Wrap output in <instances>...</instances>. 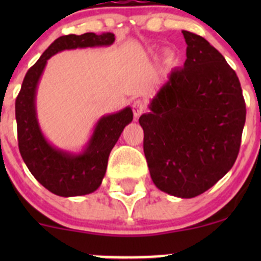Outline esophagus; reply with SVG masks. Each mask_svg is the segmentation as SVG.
Instances as JSON below:
<instances>
[{
    "instance_id": "obj_1",
    "label": "esophagus",
    "mask_w": 261,
    "mask_h": 261,
    "mask_svg": "<svg viewBox=\"0 0 261 261\" xmlns=\"http://www.w3.org/2000/svg\"><path fill=\"white\" fill-rule=\"evenodd\" d=\"M146 110V106L145 103H144L143 101H140V99H138V101L134 102L133 105V112H134V116H135V118H139L141 115L145 112Z\"/></svg>"
}]
</instances>
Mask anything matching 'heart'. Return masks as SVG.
Listing matches in <instances>:
<instances>
[{
    "label": "heart",
    "mask_w": 261,
    "mask_h": 261,
    "mask_svg": "<svg viewBox=\"0 0 261 261\" xmlns=\"http://www.w3.org/2000/svg\"><path fill=\"white\" fill-rule=\"evenodd\" d=\"M168 58H169V59L172 60L173 58H174V54H173V53H168Z\"/></svg>",
    "instance_id": "1"
}]
</instances>
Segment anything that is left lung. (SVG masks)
<instances>
[{"label": "left lung", "mask_w": 261, "mask_h": 261, "mask_svg": "<svg viewBox=\"0 0 261 261\" xmlns=\"http://www.w3.org/2000/svg\"><path fill=\"white\" fill-rule=\"evenodd\" d=\"M187 59L139 118L150 175L160 191L193 198L232 168L246 106L240 81L217 49L183 30Z\"/></svg>", "instance_id": "1"}]
</instances>
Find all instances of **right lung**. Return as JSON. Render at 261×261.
I'll use <instances>...</instances> for the list:
<instances>
[{"label":"right lung","mask_w":261,"mask_h":261,"mask_svg":"<svg viewBox=\"0 0 261 261\" xmlns=\"http://www.w3.org/2000/svg\"><path fill=\"white\" fill-rule=\"evenodd\" d=\"M114 41L115 35L111 33L60 36L43 53L23 78L15 103L18 150L31 174L57 196H84L101 186L110 152L125 126L133 121V110L126 107L116 114L99 118L86 149L81 154H70L50 145L39 127L35 109L39 80L49 58L58 51L106 46L114 44Z\"/></svg>","instance_id":"1"}]
</instances>
